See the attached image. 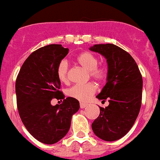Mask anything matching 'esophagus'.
I'll return each instance as SVG.
<instances>
[{"mask_svg": "<svg viewBox=\"0 0 160 160\" xmlns=\"http://www.w3.org/2000/svg\"><path fill=\"white\" fill-rule=\"evenodd\" d=\"M87 106H88V104H87V103L80 102V108L83 109V108H85V107H87Z\"/></svg>", "mask_w": 160, "mask_h": 160, "instance_id": "1", "label": "esophagus"}]
</instances>
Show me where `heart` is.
<instances>
[{
	"mask_svg": "<svg viewBox=\"0 0 160 160\" xmlns=\"http://www.w3.org/2000/svg\"><path fill=\"white\" fill-rule=\"evenodd\" d=\"M77 62L82 67L89 71L90 75L98 81L105 80L108 74V70L105 66H98V61L95 55L90 52H83L77 57ZM67 61L62 60L58 66V76L62 82H67L68 77ZM97 87L94 83L90 82L85 85H75L67 90V95L81 102H87L95 94Z\"/></svg>",
	"mask_w": 160,
	"mask_h": 160,
	"instance_id": "heart-1",
	"label": "heart"
}]
</instances>
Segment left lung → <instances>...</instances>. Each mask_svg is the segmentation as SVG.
I'll return each mask as SVG.
<instances>
[{"mask_svg":"<svg viewBox=\"0 0 160 160\" xmlns=\"http://www.w3.org/2000/svg\"><path fill=\"white\" fill-rule=\"evenodd\" d=\"M107 59V83L96 96L108 99L109 105L100 107L99 116L92 123L96 136L102 140H118L135 123L142 102V78L135 61L114 44H99L90 47Z\"/></svg>","mask_w":160,"mask_h":160,"instance_id":"left-lung-1","label":"left lung"}]
</instances>
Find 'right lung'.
<instances>
[{
    "instance_id": "obj_1",
    "label": "right lung",
    "mask_w": 160,
    "mask_h": 160,
    "mask_svg": "<svg viewBox=\"0 0 160 160\" xmlns=\"http://www.w3.org/2000/svg\"><path fill=\"white\" fill-rule=\"evenodd\" d=\"M69 53L62 45L51 44L32 52L22 65L16 80L17 104L27 131L39 142L53 144L67 134L79 102L61 92L58 66ZM53 97L64 99L51 105Z\"/></svg>"
}]
</instances>
